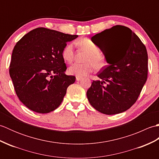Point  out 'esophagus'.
Masks as SVG:
<instances>
[{
	"label": "esophagus",
	"mask_w": 159,
	"mask_h": 159,
	"mask_svg": "<svg viewBox=\"0 0 159 159\" xmlns=\"http://www.w3.org/2000/svg\"><path fill=\"white\" fill-rule=\"evenodd\" d=\"M83 79L82 77H80V76H76V80H77V81H79V80H80Z\"/></svg>",
	"instance_id": "esophagus-1"
}]
</instances>
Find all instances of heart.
<instances>
[{
  "label": "heart",
  "instance_id": "obj_1",
  "mask_svg": "<svg viewBox=\"0 0 159 159\" xmlns=\"http://www.w3.org/2000/svg\"><path fill=\"white\" fill-rule=\"evenodd\" d=\"M80 48L87 50L88 54L85 61L87 62L83 63H74L70 66L68 72L72 75L76 76H85L93 70L95 66L98 68L102 67L105 64V57L100 52V49L92 40L88 38H84L78 42ZM61 56L63 59L67 63H71L74 56V43L71 42L64 47Z\"/></svg>",
  "mask_w": 159,
  "mask_h": 159
}]
</instances>
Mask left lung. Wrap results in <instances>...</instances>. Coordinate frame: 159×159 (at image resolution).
I'll list each match as a JSON object with an SVG mask.
<instances>
[{"instance_id": "8db88e82", "label": "left lung", "mask_w": 159, "mask_h": 159, "mask_svg": "<svg viewBox=\"0 0 159 159\" xmlns=\"http://www.w3.org/2000/svg\"><path fill=\"white\" fill-rule=\"evenodd\" d=\"M92 40L102 50L109 65L98 74L101 80L92 82L87 98L100 113H122L135 103L147 80L146 46L135 33L121 25L104 30Z\"/></svg>"}]
</instances>
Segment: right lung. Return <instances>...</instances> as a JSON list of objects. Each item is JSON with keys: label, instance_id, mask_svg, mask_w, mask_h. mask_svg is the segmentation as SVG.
Returning <instances> with one entry per match:
<instances>
[{"label": "right lung", "instance_id": "obj_1", "mask_svg": "<svg viewBox=\"0 0 159 159\" xmlns=\"http://www.w3.org/2000/svg\"><path fill=\"white\" fill-rule=\"evenodd\" d=\"M78 38L43 27L24 35L13 50L9 75L20 100L39 113L55 110L76 77L65 74L61 52Z\"/></svg>", "mask_w": 159, "mask_h": 159}]
</instances>
